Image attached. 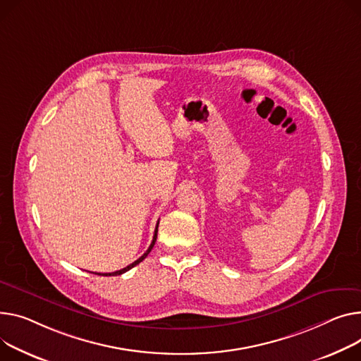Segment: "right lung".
<instances>
[{"mask_svg":"<svg viewBox=\"0 0 361 361\" xmlns=\"http://www.w3.org/2000/svg\"><path fill=\"white\" fill-rule=\"evenodd\" d=\"M158 225H159V222L157 224V228H155V233H154V239H152V243H151V245H149V248L147 250V252L143 254L140 258H137L136 261H133L132 264H129L128 267H125V269H122V270H118V271H113V273H95V274H99V276H120V274H123V273H126V271H129L130 269H133L135 266H137V264L140 262V261H143L147 258V255L151 252V250L154 248V245H155V241H157V232H158Z\"/></svg>","mask_w":361,"mask_h":361,"instance_id":"right-lung-1","label":"right lung"}]
</instances>
